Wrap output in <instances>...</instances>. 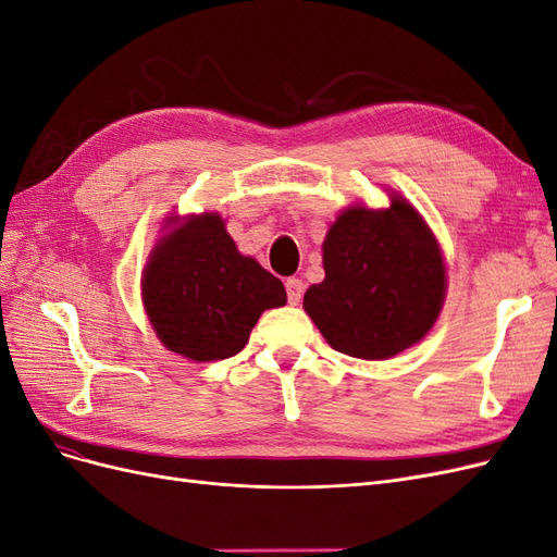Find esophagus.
<instances>
[{"label":"esophagus","instance_id":"34e87169","mask_svg":"<svg viewBox=\"0 0 557 557\" xmlns=\"http://www.w3.org/2000/svg\"><path fill=\"white\" fill-rule=\"evenodd\" d=\"M285 293H288L290 305H299L301 293H305V285H301L299 278H288L285 281Z\"/></svg>","mask_w":557,"mask_h":557}]
</instances>
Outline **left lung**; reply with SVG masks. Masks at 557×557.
I'll list each match as a JSON object with an SVG mask.
<instances>
[{
    "label": "left lung",
    "mask_w": 557,
    "mask_h": 557,
    "mask_svg": "<svg viewBox=\"0 0 557 557\" xmlns=\"http://www.w3.org/2000/svg\"><path fill=\"white\" fill-rule=\"evenodd\" d=\"M325 281L305 295L327 344L350 358L385 360L423 339L444 305L442 250L413 207L344 211L323 244Z\"/></svg>",
    "instance_id": "8db88e82"
}]
</instances>
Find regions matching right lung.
Here are the masks:
<instances>
[{
  "mask_svg": "<svg viewBox=\"0 0 557 557\" xmlns=\"http://www.w3.org/2000/svg\"><path fill=\"white\" fill-rule=\"evenodd\" d=\"M141 295L160 342L197 362L237 356L262 311L285 305L283 283L239 256L215 213L190 218L160 242Z\"/></svg>",
  "mask_w": 557,
  "mask_h": 557,
  "instance_id": "obj_1",
  "label": "right lung"
}]
</instances>
